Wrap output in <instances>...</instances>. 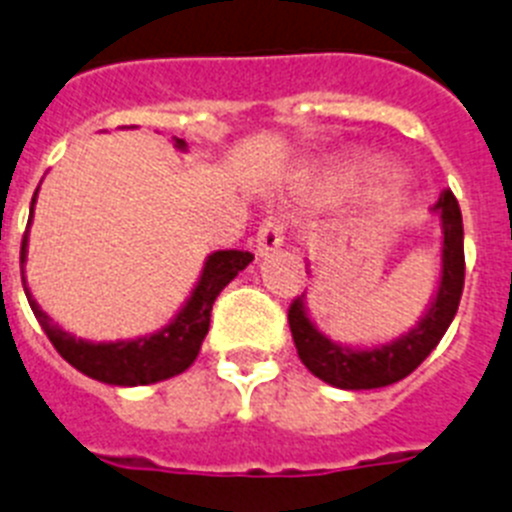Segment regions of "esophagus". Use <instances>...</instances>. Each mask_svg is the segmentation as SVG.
<instances>
[{
    "label": "esophagus",
    "mask_w": 512,
    "mask_h": 512,
    "mask_svg": "<svg viewBox=\"0 0 512 512\" xmlns=\"http://www.w3.org/2000/svg\"><path fill=\"white\" fill-rule=\"evenodd\" d=\"M284 233H287V220L282 215L266 217L259 228V235H256V251H259V256H269L271 251H277L284 243Z\"/></svg>",
    "instance_id": "esophagus-1"
}]
</instances>
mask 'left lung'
Masks as SVG:
<instances>
[{
	"label": "left lung",
	"instance_id": "1",
	"mask_svg": "<svg viewBox=\"0 0 512 512\" xmlns=\"http://www.w3.org/2000/svg\"><path fill=\"white\" fill-rule=\"evenodd\" d=\"M433 212L441 217L443 225L441 284H438L431 310L425 312V318L408 336L397 338L387 346L366 348V351L343 348L325 338L310 323L305 302H302L305 295L292 300L287 312L289 330H292L302 364L315 377L341 390H377L413 374L423 364L425 356L438 346L459 310L461 289H464V225H461L459 202L451 189H443L433 205Z\"/></svg>",
	"mask_w": 512,
	"mask_h": 512
}]
</instances>
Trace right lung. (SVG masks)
Wrapping results in <instances>:
<instances>
[{
	"label": "right lung",
	"mask_w": 512,
	"mask_h": 512,
	"mask_svg": "<svg viewBox=\"0 0 512 512\" xmlns=\"http://www.w3.org/2000/svg\"><path fill=\"white\" fill-rule=\"evenodd\" d=\"M176 146L184 148L187 143L176 138ZM38 194V192H35ZM35 205V197H33ZM33 205H30V217H33ZM25 246L27 233L22 235V251L20 264H25ZM253 261V253L248 251H217L205 261L202 277L194 287L192 297L182 312L166 325L164 330H158L153 336L138 338V341H117V343H89L74 338L71 333L58 328L43 310L38 302L30 297L25 287V295L30 307H33L35 318H38L40 328L45 330V336L51 338L58 354L69 361L74 369L81 374L97 379L104 384H120V387H138V384H153L161 379L176 377L184 369H189L200 346L205 341L207 330H210V312L215 305L217 295L230 284V279L238 277V271L246 269Z\"/></svg>",
	"instance_id": "right-lung-1"
}]
</instances>
